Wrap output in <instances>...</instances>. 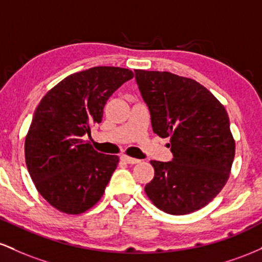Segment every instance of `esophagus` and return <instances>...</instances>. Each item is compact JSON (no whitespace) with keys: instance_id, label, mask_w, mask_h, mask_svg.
I'll list each match as a JSON object with an SVG mask.
<instances>
[{"instance_id":"34e87169","label":"esophagus","mask_w":262,"mask_h":262,"mask_svg":"<svg viewBox=\"0 0 262 262\" xmlns=\"http://www.w3.org/2000/svg\"><path fill=\"white\" fill-rule=\"evenodd\" d=\"M121 159L124 162H127V164H130V165H134V164H138L139 160L138 159H134V158H130V156H127V155H122Z\"/></svg>"}]
</instances>
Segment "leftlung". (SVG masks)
<instances>
[{
  "mask_svg": "<svg viewBox=\"0 0 262 262\" xmlns=\"http://www.w3.org/2000/svg\"><path fill=\"white\" fill-rule=\"evenodd\" d=\"M154 133L169 138L172 161L152 160L145 186L162 212L182 215L201 209L224 187L235 155L223 104L197 81L175 74L135 70Z\"/></svg>",
  "mask_w": 262,
  "mask_h": 262,
  "instance_id": "8db88e82",
  "label": "left lung"
}]
</instances>
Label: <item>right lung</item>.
<instances>
[{
  "instance_id": "1",
  "label": "right lung",
  "mask_w": 262,
  "mask_h": 262,
  "mask_svg": "<svg viewBox=\"0 0 262 262\" xmlns=\"http://www.w3.org/2000/svg\"><path fill=\"white\" fill-rule=\"evenodd\" d=\"M130 70L96 66L65 77L41 98L26 138V164L39 193L56 209L80 214L95 206L119 158L83 140L107 100L133 79Z\"/></svg>"
}]
</instances>
